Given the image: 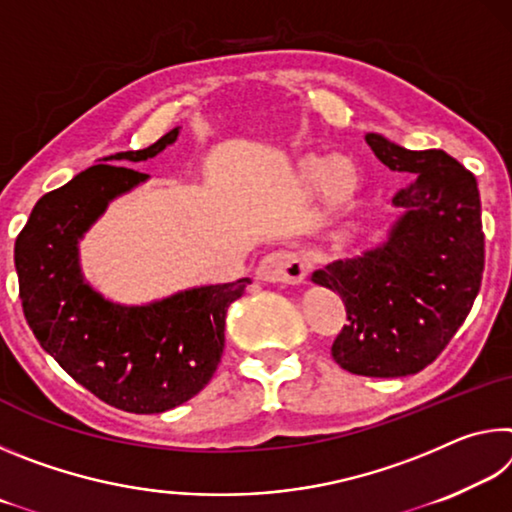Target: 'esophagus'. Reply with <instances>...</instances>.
<instances>
[{"instance_id":"34e87169","label":"esophagus","mask_w":512,"mask_h":512,"mask_svg":"<svg viewBox=\"0 0 512 512\" xmlns=\"http://www.w3.org/2000/svg\"><path fill=\"white\" fill-rule=\"evenodd\" d=\"M309 271L307 255L298 250H273V253L259 259L255 268L257 280L262 282H282V284H300Z\"/></svg>"}]
</instances>
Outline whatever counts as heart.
Wrapping results in <instances>:
<instances>
[{"label": "heart", "instance_id": "heart-1", "mask_svg": "<svg viewBox=\"0 0 512 512\" xmlns=\"http://www.w3.org/2000/svg\"><path fill=\"white\" fill-rule=\"evenodd\" d=\"M296 180L307 192L323 194L334 214H348L363 194V173L359 164L343 155L307 153L296 162Z\"/></svg>", "mask_w": 512, "mask_h": 512}]
</instances>
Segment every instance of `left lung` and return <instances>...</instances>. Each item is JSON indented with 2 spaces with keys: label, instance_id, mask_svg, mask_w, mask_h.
I'll return each instance as SVG.
<instances>
[{
  "label": "left lung",
  "instance_id": "left-lung-1",
  "mask_svg": "<svg viewBox=\"0 0 512 512\" xmlns=\"http://www.w3.org/2000/svg\"><path fill=\"white\" fill-rule=\"evenodd\" d=\"M366 142L388 169L411 176L393 198L402 216L384 244L327 264L311 282L345 305L334 361L354 375L406 377L445 350L481 289V196L474 173L445 151H409L377 133Z\"/></svg>",
  "mask_w": 512,
  "mask_h": 512
}]
</instances>
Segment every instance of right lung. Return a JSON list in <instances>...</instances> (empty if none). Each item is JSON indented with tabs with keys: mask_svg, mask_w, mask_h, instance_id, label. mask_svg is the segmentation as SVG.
Masks as SVG:
<instances>
[{
	"mask_svg": "<svg viewBox=\"0 0 512 512\" xmlns=\"http://www.w3.org/2000/svg\"><path fill=\"white\" fill-rule=\"evenodd\" d=\"M178 133L173 128L149 149L103 162L149 160ZM146 178L128 167L94 164L42 196L15 241L24 318L42 350L101 402L128 413L169 411L203 391L223 354L225 311L250 284L241 277L126 307L85 282L79 239L112 198Z\"/></svg>",
	"mask_w": 512,
	"mask_h": 512,
	"instance_id": "add662e5",
	"label": "right lung"
}]
</instances>
